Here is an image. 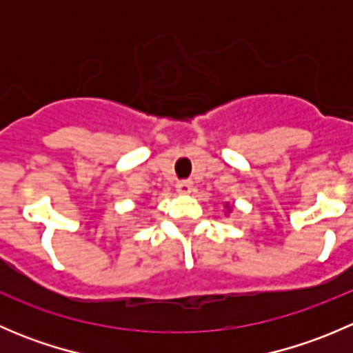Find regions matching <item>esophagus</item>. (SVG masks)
Instances as JSON below:
<instances>
[{
    "label": "esophagus",
    "mask_w": 353,
    "mask_h": 353,
    "mask_svg": "<svg viewBox=\"0 0 353 353\" xmlns=\"http://www.w3.org/2000/svg\"><path fill=\"white\" fill-rule=\"evenodd\" d=\"M191 190H193V183H191V181H188V179L177 181V184H176V191H177V193L188 194Z\"/></svg>",
    "instance_id": "34e87169"
}]
</instances>
